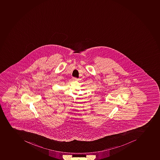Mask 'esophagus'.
I'll return each instance as SVG.
<instances>
[{"mask_svg": "<svg viewBox=\"0 0 160 160\" xmlns=\"http://www.w3.org/2000/svg\"><path fill=\"white\" fill-rule=\"evenodd\" d=\"M73 80H78V78H75V77H74V78H73Z\"/></svg>", "mask_w": 160, "mask_h": 160, "instance_id": "34e87169", "label": "esophagus"}]
</instances>
